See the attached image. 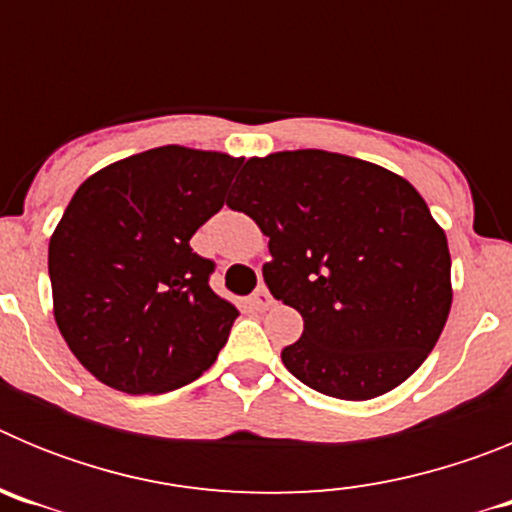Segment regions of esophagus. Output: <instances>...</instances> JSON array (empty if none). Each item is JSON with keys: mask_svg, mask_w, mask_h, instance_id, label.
I'll return each instance as SVG.
<instances>
[{"mask_svg": "<svg viewBox=\"0 0 512 512\" xmlns=\"http://www.w3.org/2000/svg\"><path fill=\"white\" fill-rule=\"evenodd\" d=\"M248 302H251L253 310L264 312V310H269L271 305H274V297L269 295V289L259 287V289H256V292H253V297H251V300H248Z\"/></svg>", "mask_w": 512, "mask_h": 512, "instance_id": "1", "label": "esophagus"}]
</instances>
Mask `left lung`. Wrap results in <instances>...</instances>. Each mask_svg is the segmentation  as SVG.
<instances>
[{
	"label": "left lung",
	"mask_w": 512,
	"mask_h": 512,
	"mask_svg": "<svg viewBox=\"0 0 512 512\" xmlns=\"http://www.w3.org/2000/svg\"><path fill=\"white\" fill-rule=\"evenodd\" d=\"M269 235L264 282L305 320L289 372L338 400L395 390L451 310L446 235L402 176L343 153L248 158L228 197Z\"/></svg>",
	"instance_id": "obj_1"
}]
</instances>
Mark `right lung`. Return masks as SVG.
Here are the masks:
<instances>
[{
  "label": "right lung",
  "mask_w": 512,
  "mask_h": 512,
  "mask_svg": "<svg viewBox=\"0 0 512 512\" xmlns=\"http://www.w3.org/2000/svg\"><path fill=\"white\" fill-rule=\"evenodd\" d=\"M241 164L161 146L71 197L48 246L53 312L81 366L112 390H179L215 364L238 310L212 292L215 261L189 238L225 205Z\"/></svg>",
  "instance_id": "right-lung-1"
}]
</instances>
